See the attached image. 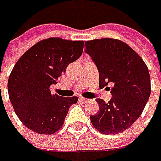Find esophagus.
I'll return each instance as SVG.
<instances>
[{"label": "esophagus", "mask_w": 161, "mask_h": 161, "mask_svg": "<svg viewBox=\"0 0 161 161\" xmlns=\"http://www.w3.org/2000/svg\"><path fill=\"white\" fill-rule=\"evenodd\" d=\"M79 100H80L81 102H83V103H86L89 99L88 98H85V97H79Z\"/></svg>", "instance_id": "obj_1"}]
</instances>
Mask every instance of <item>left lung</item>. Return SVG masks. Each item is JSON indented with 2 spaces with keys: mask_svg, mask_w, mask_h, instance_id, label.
I'll return each mask as SVG.
<instances>
[{
  "mask_svg": "<svg viewBox=\"0 0 161 161\" xmlns=\"http://www.w3.org/2000/svg\"><path fill=\"white\" fill-rule=\"evenodd\" d=\"M85 45V53L99 72V88L113 85L108 103L96 99L99 112L90 116L92 125L103 134H118L139 119L149 99L148 68L139 54L118 39H95L87 41Z\"/></svg>",
  "mask_w": 161,
  "mask_h": 161,
  "instance_id": "8db88e82",
  "label": "left lung"
}]
</instances>
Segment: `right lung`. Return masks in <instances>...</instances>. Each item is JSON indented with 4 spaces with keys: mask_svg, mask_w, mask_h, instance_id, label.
<instances>
[{
    "mask_svg": "<svg viewBox=\"0 0 161 161\" xmlns=\"http://www.w3.org/2000/svg\"><path fill=\"white\" fill-rule=\"evenodd\" d=\"M84 41L50 37L36 42L18 59L10 73L8 92L14 112L26 127L39 134H53L63 126L77 97L52 94L67 66L81 57Z\"/></svg>",
    "mask_w": 161,
    "mask_h": 161,
    "instance_id": "add662e5",
    "label": "right lung"
}]
</instances>
